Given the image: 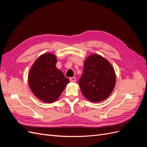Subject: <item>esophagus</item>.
Listing matches in <instances>:
<instances>
[{"label":"esophagus","mask_w":147,"mask_h":147,"mask_svg":"<svg viewBox=\"0 0 147 147\" xmlns=\"http://www.w3.org/2000/svg\"><path fill=\"white\" fill-rule=\"evenodd\" d=\"M70 81L71 82H75V81H76V78H75V77L70 78Z\"/></svg>","instance_id":"esophagus-1"}]
</instances>
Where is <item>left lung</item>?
Segmentation results:
<instances>
[{"mask_svg":"<svg viewBox=\"0 0 147 147\" xmlns=\"http://www.w3.org/2000/svg\"><path fill=\"white\" fill-rule=\"evenodd\" d=\"M115 83V70L104 57L92 54L85 59L78 84L86 99L92 102L105 100L112 92Z\"/></svg>","mask_w":147,"mask_h":147,"instance_id":"8db88e82","label":"left lung"}]
</instances>
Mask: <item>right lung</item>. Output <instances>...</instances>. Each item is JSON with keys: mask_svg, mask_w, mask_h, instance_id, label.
Returning a JSON list of instances; mask_svg holds the SVG:
<instances>
[{"mask_svg": "<svg viewBox=\"0 0 147 147\" xmlns=\"http://www.w3.org/2000/svg\"><path fill=\"white\" fill-rule=\"evenodd\" d=\"M56 63L55 55L45 53L35 61L28 75L30 90L38 99L46 103L55 102L69 82L56 67Z\"/></svg>", "mask_w": 147, "mask_h": 147, "instance_id": "right-lung-1", "label": "right lung"}]
</instances>
